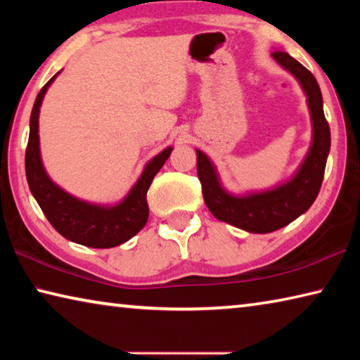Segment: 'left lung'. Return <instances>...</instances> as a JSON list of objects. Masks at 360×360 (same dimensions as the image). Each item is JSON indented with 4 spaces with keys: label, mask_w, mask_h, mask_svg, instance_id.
Instances as JSON below:
<instances>
[{
    "label": "left lung",
    "mask_w": 360,
    "mask_h": 360,
    "mask_svg": "<svg viewBox=\"0 0 360 360\" xmlns=\"http://www.w3.org/2000/svg\"><path fill=\"white\" fill-rule=\"evenodd\" d=\"M271 57L300 82L311 115V146L294 176L268 191L233 195L221 184L210 157L197 149V174L208 210L219 221L249 233H270L308 211L319 193L330 150V129L322 109V95L316 77L284 51L271 52Z\"/></svg>",
    "instance_id": "8db88e82"
}]
</instances>
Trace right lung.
<instances>
[{
  "label": "right lung",
  "mask_w": 360,
  "mask_h": 360,
  "mask_svg": "<svg viewBox=\"0 0 360 360\" xmlns=\"http://www.w3.org/2000/svg\"><path fill=\"white\" fill-rule=\"evenodd\" d=\"M60 71L49 81L36 96L32 117H30V136L25 152L27 181L36 202L41 206L47 221L60 235L77 245L108 249L119 246L133 238L141 230L149 217V206L146 193L154 176L168 160L173 148L163 149L160 154L146 163L139 179L125 198L117 205L105 206L84 202L65 192L46 173L39 150V109L51 84Z\"/></svg>",
  "instance_id": "add662e5"
}]
</instances>
